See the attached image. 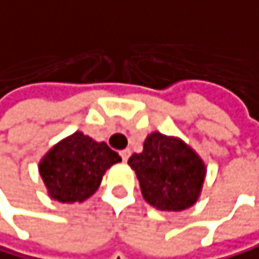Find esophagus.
<instances>
[{"instance_id":"1","label":"esophagus","mask_w":259,"mask_h":259,"mask_svg":"<svg viewBox=\"0 0 259 259\" xmlns=\"http://www.w3.org/2000/svg\"><path fill=\"white\" fill-rule=\"evenodd\" d=\"M121 157H122V161L125 162L128 157H131V149H122L121 151Z\"/></svg>"}]
</instances>
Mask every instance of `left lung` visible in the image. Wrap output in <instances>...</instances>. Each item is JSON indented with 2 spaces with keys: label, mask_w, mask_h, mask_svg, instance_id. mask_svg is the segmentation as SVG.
I'll use <instances>...</instances> for the list:
<instances>
[{
  "label": "left lung",
  "mask_w": 259,
  "mask_h": 259,
  "mask_svg": "<svg viewBox=\"0 0 259 259\" xmlns=\"http://www.w3.org/2000/svg\"><path fill=\"white\" fill-rule=\"evenodd\" d=\"M143 199L157 210L182 211L196 204L205 180V164L177 137L153 132L143 151L128 159Z\"/></svg>",
  "instance_id": "1"
}]
</instances>
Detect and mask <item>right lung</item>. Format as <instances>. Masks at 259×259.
<instances>
[{
	"mask_svg": "<svg viewBox=\"0 0 259 259\" xmlns=\"http://www.w3.org/2000/svg\"><path fill=\"white\" fill-rule=\"evenodd\" d=\"M116 162H121V156L105 142L74 132L46 153L39 175L52 199L62 204L82 202L98 189L105 172Z\"/></svg>",
	"mask_w": 259,
	"mask_h": 259,
	"instance_id": "add662e5",
	"label": "right lung"
}]
</instances>
